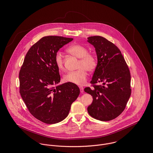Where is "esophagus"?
<instances>
[{"mask_svg":"<svg viewBox=\"0 0 153 153\" xmlns=\"http://www.w3.org/2000/svg\"><path fill=\"white\" fill-rule=\"evenodd\" d=\"M79 89H80V92L81 93H83L84 92V88H83V87L80 86V87H79Z\"/></svg>","mask_w":153,"mask_h":153,"instance_id":"34e87169","label":"esophagus"}]
</instances>
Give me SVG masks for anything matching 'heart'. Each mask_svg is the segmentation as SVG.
<instances>
[{
  "label": "heart",
  "instance_id": "b5f03b06",
  "mask_svg": "<svg viewBox=\"0 0 153 153\" xmlns=\"http://www.w3.org/2000/svg\"><path fill=\"white\" fill-rule=\"evenodd\" d=\"M71 55L79 58L78 63V70L68 72L64 77L66 82H71L76 85H83L87 80V71L92 72L97 66V59L92 53H88L87 49L80 45H74L67 49ZM55 64L61 71L64 69V59L62 54L58 52L55 57Z\"/></svg>",
  "mask_w": 153,
  "mask_h": 153
}]
</instances>
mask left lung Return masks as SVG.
I'll return each instance as SVG.
<instances>
[{
	"label": "left lung",
	"instance_id": "left-lung-1",
	"mask_svg": "<svg viewBox=\"0 0 153 153\" xmlns=\"http://www.w3.org/2000/svg\"><path fill=\"white\" fill-rule=\"evenodd\" d=\"M97 55L98 64L91 84L84 89L92 96L88 107L89 114L102 121L112 120L125 109L131 93V75L128 65L117 46L100 36L88 38ZM100 83L101 85H97Z\"/></svg>",
	"mask_w": 153,
	"mask_h": 153
}]
</instances>
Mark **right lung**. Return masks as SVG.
Here are the masks:
<instances>
[{
	"instance_id": "add662e5",
	"label": "right lung",
	"mask_w": 153,
	"mask_h": 153,
	"mask_svg": "<svg viewBox=\"0 0 153 153\" xmlns=\"http://www.w3.org/2000/svg\"><path fill=\"white\" fill-rule=\"evenodd\" d=\"M72 40L58 36L43 37L29 49L19 72V92L26 106L35 118L46 124L64 120L79 95V88L73 83L55 87L61 80L55 55Z\"/></svg>"
}]
</instances>
